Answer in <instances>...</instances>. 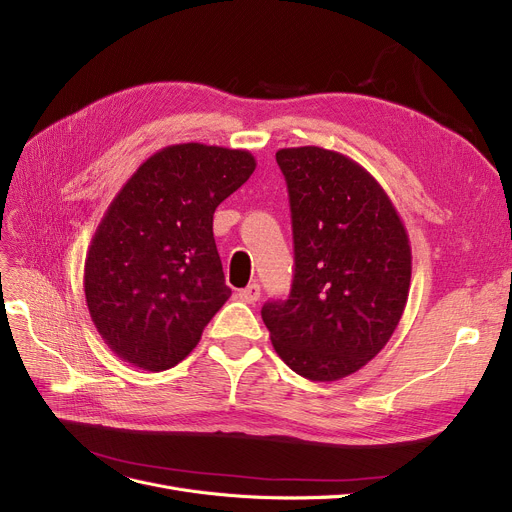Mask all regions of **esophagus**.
I'll return each mask as SVG.
<instances>
[{"label":"esophagus","instance_id":"1","mask_svg":"<svg viewBox=\"0 0 512 512\" xmlns=\"http://www.w3.org/2000/svg\"><path fill=\"white\" fill-rule=\"evenodd\" d=\"M259 295H261V288H259L257 282L249 284L247 288H242V291L238 293V297H240L244 303H255V301H259Z\"/></svg>","mask_w":512,"mask_h":512}]
</instances>
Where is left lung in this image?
<instances>
[{"mask_svg":"<svg viewBox=\"0 0 512 512\" xmlns=\"http://www.w3.org/2000/svg\"><path fill=\"white\" fill-rule=\"evenodd\" d=\"M291 198L295 278L261 318L282 362L307 381L358 372L406 309L412 251L383 186L353 159L320 146L282 148Z\"/></svg>","mask_w":512,"mask_h":512,"instance_id":"obj_1","label":"left lung"}]
</instances>
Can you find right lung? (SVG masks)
<instances>
[{"instance_id":"right-lung-1","label":"right lung","mask_w":512,"mask_h":512,"mask_svg":"<svg viewBox=\"0 0 512 512\" xmlns=\"http://www.w3.org/2000/svg\"><path fill=\"white\" fill-rule=\"evenodd\" d=\"M255 167L249 150L173 144L117 192L87 249L83 291L100 337L121 360L161 372L201 341L232 295L213 213Z\"/></svg>"}]
</instances>
